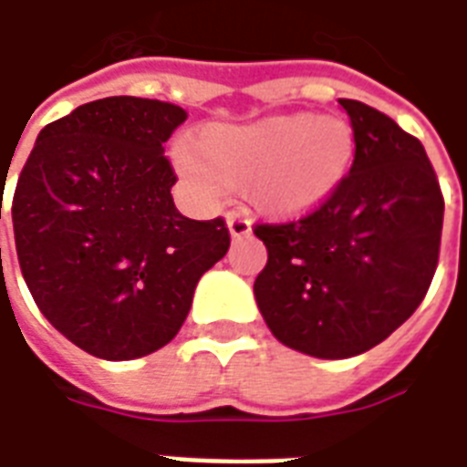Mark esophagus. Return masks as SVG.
<instances>
[{
  "instance_id": "obj_1",
  "label": "esophagus",
  "mask_w": 467,
  "mask_h": 467,
  "mask_svg": "<svg viewBox=\"0 0 467 467\" xmlns=\"http://www.w3.org/2000/svg\"><path fill=\"white\" fill-rule=\"evenodd\" d=\"M227 230H230V237H233V240L250 237L252 223L244 215H240V213H230V215H227Z\"/></svg>"
}]
</instances>
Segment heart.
I'll use <instances>...</instances> for the list:
<instances>
[{"mask_svg": "<svg viewBox=\"0 0 467 467\" xmlns=\"http://www.w3.org/2000/svg\"><path fill=\"white\" fill-rule=\"evenodd\" d=\"M178 148L175 165L205 202L244 190L254 205L279 217L309 215L347 181L357 136L341 116H269L252 123H213Z\"/></svg>", "mask_w": 467, "mask_h": 467, "instance_id": "obj_1", "label": "heart"}]
</instances>
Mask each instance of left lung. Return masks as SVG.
<instances>
[{"mask_svg":"<svg viewBox=\"0 0 467 467\" xmlns=\"http://www.w3.org/2000/svg\"><path fill=\"white\" fill-rule=\"evenodd\" d=\"M357 153L312 215L257 224L267 265L254 299L275 339L317 358L358 357L423 302L438 265L443 195L426 148L393 119L339 99Z\"/></svg>","mask_w":467,"mask_h":467,"instance_id":"8db88e82","label":"left lung"}]
</instances>
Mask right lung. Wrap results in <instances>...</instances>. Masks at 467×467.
<instances>
[{"label": "right lung", "mask_w": 467, "mask_h": 467, "mask_svg": "<svg viewBox=\"0 0 467 467\" xmlns=\"http://www.w3.org/2000/svg\"><path fill=\"white\" fill-rule=\"evenodd\" d=\"M185 119L155 99L84 103L41 128L19 175L24 282L51 327L91 357L130 361L165 347L200 277L230 250L220 217L190 220L172 202L163 143Z\"/></svg>", "instance_id": "right-lung-1"}]
</instances>
